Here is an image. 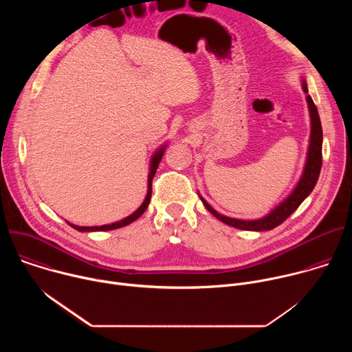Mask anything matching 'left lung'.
Instances as JSON below:
<instances>
[{"mask_svg": "<svg viewBox=\"0 0 352 352\" xmlns=\"http://www.w3.org/2000/svg\"><path fill=\"white\" fill-rule=\"evenodd\" d=\"M302 87H304V91L308 93V87H307L305 80H302ZM307 102H308V106H309L311 124H312L311 144H309V150H308V160H307V166H305L302 178L299 179L294 192L284 200V202L280 206H277L270 214H267L266 217H263L261 220H236V219L221 216L213 208H210V205L206 202V200L202 196H200L205 208L214 217H217L220 221H223L228 226H232L235 228H239V230H248V231L273 230L277 226H280L281 223H284L298 209V206L304 202L305 197L314 190V188L318 182L319 174H320V168H322L323 132H322V124H320L318 109H316L314 100L309 94L307 96Z\"/></svg>", "mask_w": 352, "mask_h": 352, "instance_id": "obj_1", "label": "left lung"}]
</instances>
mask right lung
I'll use <instances>...</instances> for the list:
<instances>
[{
  "instance_id": "1",
  "label": "right lung",
  "mask_w": 352,
  "mask_h": 352,
  "mask_svg": "<svg viewBox=\"0 0 352 352\" xmlns=\"http://www.w3.org/2000/svg\"><path fill=\"white\" fill-rule=\"evenodd\" d=\"M163 153H164V150L160 148L159 152L155 155L153 160H152V167H150V173H148V189H147V195H146L144 202L142 204V206H140L135 213H132L131 216H128L126 219H124V220H121V221H117V223H113V224H107V226H100V227H79V226H72V224H71V227H74V228L78 230V231H109V230H116V228L125 227V226L131 224L132 221H135L136 219H139V217L144 213V210L147 209L148 202H150V197H152V181H153V177H155V174H156V170H157V167H159V164H160V160H162V157H163Z\"/></svg>"
}]
</instances>
